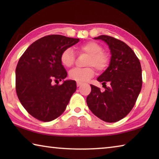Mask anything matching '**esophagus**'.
I'll return each mask as SVG.
<instances>
[{"label": "esophagus", "instance_id": "1", "mask_svg": "<svg viewBox=\"0 0 159 159\" xmlns=\"http://www.w3.org/2000/svg\"><path fill=\"white\" fill-rule=\"evenodd\" d=\"M82 84H83V83L81 82H77V83H76L78 87H79V86H80Z\"/></svg>", "mask_w": 159, "mask_h": 159}]
</instances>
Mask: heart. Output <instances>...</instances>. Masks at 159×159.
<instances>
[{"mask_svg": "<svg viewBox=\"0 0 159 159\" xmlns=\"http://www.w3.org/2000/svg\"><path fill=\"white\" fill-rule=\"evenodd\" d=\"M79 52L89 55L87 64L90 66L85 68H75L69 72V77L78 82H85L93 78L95 74V66L98 71H104L109 66L110 57L108 53L102 51V48L98 43L89 41L78 47ZM60 61L66 67H71L75 61V53L71 48L64 49L61 53Z\"/></svg>", "mask_w": 159, "mask_h": 159, "instance_id": "b5f03b06", "label": "heart"}]
</instances>
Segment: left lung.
I'll list each match as a JSON object with an SVG mask.
<instances>
[{"instance_id":"8db88e82","label":"left lung","mask_w":159,"mask_h":159,"mask_svg":"<svg viewBox=\"0 0 159 159\" xmlns=\"http://www.w3.org/2000/svg\"><path fill=\"white\" fill-rule=\"evenodd\" d=\"M108 45L111 57L109 66L98 78L105 90L91 85V92L86 102L97 117L114 123L126 116L133 108L141 91L142 68L133 50L120 40L101 35L94 38ZM108 82L109 86L106 83Z\"/></svg>"}]
</instances>
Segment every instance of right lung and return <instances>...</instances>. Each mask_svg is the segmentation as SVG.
I'll list each match as a JSON object with an SVG mask.
<instances>
[{"label": "right lung", "mask_w": 159, "mask_h": 159, "mask_svg": "<svg viewBox=\"0 0 159 159\" xmlns=\"http://www.w3.org/2000/svg\"><path fill=\"white\" fill-rule=\"evenodd\" d=\"M79 39L49 35L34 42L16 67V93L29 114L41 121H51L65 111L76 90L73 80L61 81L67 72L60 61L62 51L76 44Z\"/></svg>", "instance_id": "right-lung-1"}]
</instances>
